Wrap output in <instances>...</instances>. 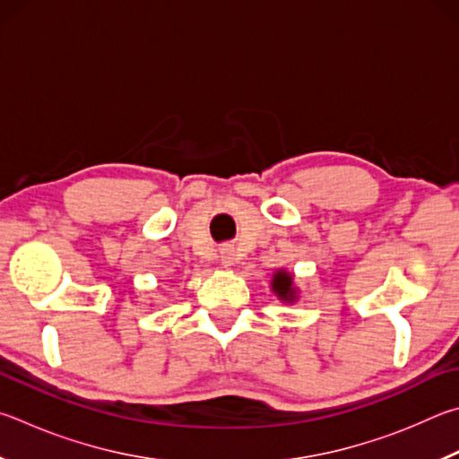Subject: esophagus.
I'll use <instances>...</instances> for the list:
<instances>
[{
    "label": "esophagus",
    "instance_id": "esophagus-1",
    "mask_svg": "<svg viewBox=\"0 0 459 459\" xmlns=\"http://www.w3.org/2000/svg\"><path fill=\"white\" fill-rule=\"evenodd\" d=\"M232 261H235V248H232L230 245L222 247V248H221V263H222L224 266H230Z\"/></svg>",
    "mask_w": 459,
    "mask_h": 459
}]
</instances>
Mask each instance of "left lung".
<instances>
[{
  "label": "left lung",
  "mask_w": 459,
  "mask_h": 459,
  "mask_svg": "<svg viewBox=\"0 0 459 459\" xmlns=\"http://www.w3.org/2000/svg\"><path fill=\"white\" fill-rule=\"evenodd\" d=\"M273 290L282 299V301H293L295 299L293 277H290V274L285 271H279L273 279Z\"/></svg>",
  "instance_id": "obj_1"
}]
</instances>
